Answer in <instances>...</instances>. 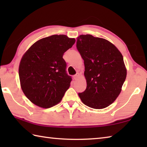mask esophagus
Here are the masks:
<instances>
[{
	"label": "esophagus",
	"mask_w": 147,
	"mask_h": 147,
	"mask_svg": "<svg viewBox=\"0 0 147 147\" xmlns=\"http://www.w3.org/2000/svg\"><path fill=\"white\" fill-rule=\"evenodd\" d=\"M78 76H79V74H75V75H74V76H73L74 80H76L78 78Z\"/></svg>",
	"instance_id": "34e87169"
}]
</instances>
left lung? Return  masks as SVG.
<instances>
[{"label":"left lung","mask_w":147,"mask_h":147,"mask_svg":"<svg viewBox=\"0 0 147 147\" xmlns=\"http://www.w3.org/2000/svg\"><path fill=\"white\" fill-rule=\"evenodd\" d=\"M76 47L84 60L86 88L79 93L88 107L101 109L117 98L126 78V69L121 53L108 40L91 35L77 38Z\"/></svg>","instance_id":"8db88e82"}]
</instances>
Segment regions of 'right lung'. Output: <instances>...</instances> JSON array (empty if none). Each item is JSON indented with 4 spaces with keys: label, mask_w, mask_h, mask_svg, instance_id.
<instances>
[{
    "label": "right lung",
    "mask_w": 147,
    "mask_h": 147,
    "mask_svg": "<svg viewBox=\"0 0 147 147\" xmlns=\"http://www.w3.org/2000/svg\"><path fill=\"white\" fill-rule=\"evenodd\" d=\"M75 39L54 35L39 40L22 57L19 76L21 89L30 100L42 108L60 102L72 80L63 59Z\"/></svg>",
    "instance_id": "add662e5"
}]
</instances>
